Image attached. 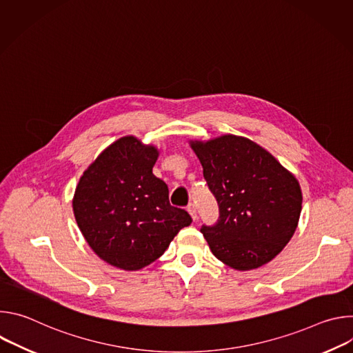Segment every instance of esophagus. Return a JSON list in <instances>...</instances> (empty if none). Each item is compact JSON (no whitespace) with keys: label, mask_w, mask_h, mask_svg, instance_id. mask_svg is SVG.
Segmentation results:
<instances>
[{"label":"esophagus","mask_w":353,"mask_h":353,"mask_svg":"<svg viewBox=\"0 0 353 353\" xmlns=\"http://www.w3.org/2000/svg\"><path fill=\"white\" fill-rule=\"evenodd\" d=\"M187 211L190 212V215H191L192 221H195V219H196V210H195V205H194L192 203H190V204H188V207H187Z\"/></svg>","instance_id":"esophagus-1"}]
</instances>
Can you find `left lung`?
Listing matches in <instances>:
<instances>
[{
    "label": "left lung",
    "mask_w": 353,
    "mask_h": 353,
    "mask_svg": "<svg viewBox=\"0 0 353 353\" xmlns=\"http://www.w3.org/2000/svg\"><path fill=\"white\" fill-rule=\"evenodd\" d=\"M219 205V219L203 226L212 254L239 271L275 259L292 239L301 211L296 177L244 137L190 142Z\"/></svg>",
    "instance_id": "1"
}]
</instances>
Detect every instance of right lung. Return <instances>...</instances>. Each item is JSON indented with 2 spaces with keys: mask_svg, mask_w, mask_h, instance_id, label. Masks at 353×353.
<instances>
[{
  "mask_svg": "<svg viewBox=\"0 0 353 353\" xmlns=\"http://www.w3.org/2000/svg\"><path fill=\"white\" fill-rule=\"evenodd\" d=\"M159 150L132 135L108 146L83 172L72 210L79 230L108 264L138 271L158 260L191 216L169 203L152 173Z\"/></svg>",
  "mask_w": 353,
  "mask_h": 353,
  "instance_id": "add662e5",
  "label": "right lung"
}]
</instances>
